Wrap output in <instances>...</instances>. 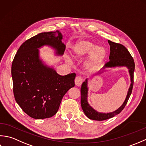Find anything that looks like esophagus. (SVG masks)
<instances>
[{"label": "esophagus", "instance_id": "obj_1", "mask_svg": "<svg viewBox=\"0 0 146 146\" xmlns=\"http://www.w3.org/2000/svg\"><path fill=\"white\" fill-rule=\"evenodd\" d=\"M82 81H83V80L81 77H79V76L76 77V79H75V84H76V86H80L82 84Z\"/></svg>", "mask_w": 146, "mask_h": 146}]
</instances>
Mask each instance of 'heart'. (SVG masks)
<instances>
[{"mask_svg": "<svg viewBox=\"0 0 146 146\" xmlns=\"http://www.w3.org/2000/svg\"><path fill=\"white\" fill-rule=\"evenodd\" d=\"M70 53L74 58L78 60L88 55L84 62V67L90 72L99 70L108 54L105 47L96 46L93 41L86 39L77 40L72 46Z\"/></svg>", "mask_w": 146, "mask_h": 146, "instance_id": "b5f03b06", "label": "heart"}]
</instances>
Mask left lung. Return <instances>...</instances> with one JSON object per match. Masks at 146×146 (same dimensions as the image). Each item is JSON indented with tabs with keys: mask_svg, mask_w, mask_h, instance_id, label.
Wrapping results in <instances>:
<instances>
[{
	"mask_svg": "<svg viewBox=\"0 0 146 146\" xmlns=\"http://www.w3.org/2000/svg\"><path fill=\"white\" fill-rule=\"evenodd\" d=\"M108 42L110 46V53L109 60L110 61L106 63L99 72L94 76L100 75L106 70L111 69L119 67H127L129 70V73L130 77V84L125 99L121 105L116 110L110 113L99 112L94 110L88 102V79H86L84 82H83L81 88V107L84 114L87 117L93 120L102 121L107 119L111 118L114 116L120 113L122 110L125 106L126 104L129 99L130 94L132 93V90L133 84V72L135 70V64L133 59L130 54L129 52L123 45L119 43L112 42L110 40H108Z\"/></svg>",
	"mask_w": 146,
	"mask_h": 146,
	"instance_id": "obj_1",
	"label": "left lung"
}]
</instances>
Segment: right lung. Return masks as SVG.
Here are the masks:
<instances>
[{"label":"right lung","instance_id":"1","mask_svg":"<svg viewBox=\"0 0 146 146\" xmlns=\"http://www.w3.org/2000/svg\"><path fill=\"white\" fill-rule=\"evenodd\" d=\"M60 31L43 32L25 41L17 50L11 74L15 100L26 114L35 119L55 115L65 93L73 88L76 74L60 76L44 62L39 49L48 46L62 56L65 46Z\"/></svg>","mask_w":146,"mask_h":146}]
</instances>
